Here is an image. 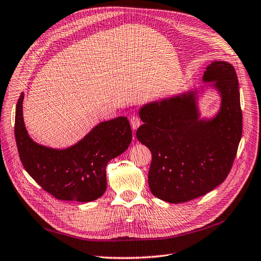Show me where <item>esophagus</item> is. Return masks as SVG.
<instances>
[{
	"instance_id": "34e87169",
	"label": "esophagus",
	"mask_w": 261,
	"mask_h": 261,
	"mask_svg": "<svg viewBox=\"0 0 261 261\" xmlns=\"http://www.w3.org/2000/svg\"><path fill=\"white\" fill-rule=\"evenodd\" d=\"M130 123H131V127H132V129H134V130H137L140 126H141V123H142V121H141V118L139 117V116H132L131 118H130Z\"/></svg>"
}]
</instances>
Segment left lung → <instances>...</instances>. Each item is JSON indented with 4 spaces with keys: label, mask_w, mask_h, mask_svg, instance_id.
<instances>
[{
    "label": "left lung",
    "mask_w": 261,
    "mask_h": 261,
    "mask_svg": "<svg viewBox=\"0 0 261 261\" xmlns=\"http://www.w3.org/2000/svg\"><path fill=\"white\" fill-rule=\"evenodd\" d=\"M203 81L215 82L222 107L214 119L198 120L195 93L146 105L138 140L151 151V193L168 202L207 194L224 182L232 167L242 135V111L234 68L213 62Z\"/></svg>",
    "instance_id": "8db88e82"
}]
</instances>
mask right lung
<instances>
[{"label": "right lung", "instance_id": "right-lung-1", "mask_svg": "<svg viewBox=\"0 0 261 261\" xmlns=\"http://www.w3.org/2000/svg\"><path fill=\"white\" fill-rule=\"evenodd\" d=\"M21 94L15 116V137L20 160L25 171L49 194L61 200L87 202L103 195L106 167L126 150L132 141L127 117L99 123L74 146L51 149L33 142L22 115Z\"/></svg>", "mask_w": 261, "mask_h": 261}]
</instances>
